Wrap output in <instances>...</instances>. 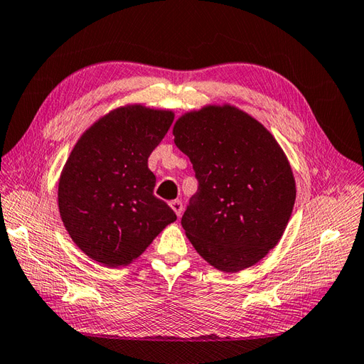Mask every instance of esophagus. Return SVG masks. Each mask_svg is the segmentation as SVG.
I'll return each instance as SVG.
<instances>
[{"mask_svg":"<svg viewBox=\"0 0 364 364\" xmlns=\"http://www.w3.org/2000/svg\"><path fill=\"white\" fill-rule=\"evenodd\" d=\"M171 208L173 209V213L176 214V217H181V213H183V203H181L180 200L171 201Z\"/></svg>","mask_w":364,"mask_h":364,"instance_id":"obj_1","label":"esophagus"}]
</instances>
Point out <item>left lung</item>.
Listing matches in <instances>:
<instances>
[{
    "mask_svg": "<svg viewBox=\"0 0 364 364\" xmlns=\"http://www.w3.org/2000/svg\"><path fill=\"white\" fill-rule=\"evenodd\" d=\"M173 136L198 180L181 218L193 248L226 273L257 264L281 240L296 200L284 150L257 119L230 104L184 113Z\"/></svg>",
    "mask_w": 364,
    "mask_h": 364,
    "instance_id": "obj_1",
    "label": "left lung"
}]
</instances>
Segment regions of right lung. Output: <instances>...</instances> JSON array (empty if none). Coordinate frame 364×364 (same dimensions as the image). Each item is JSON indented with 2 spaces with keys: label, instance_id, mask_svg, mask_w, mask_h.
Instances as JSON below:
<instances>
[{
  "label": "right lung",
  "instance_id": "add662e5",
  "mask_svg": "<svg viewBox=\"0 0 364 364\" xmlns=\"http://www.w3.org/2000/svg\"><path fill=\"white\" fill-rule=\"evenodd\" d=\"M171 109L117 107L83 132L58 180V210L73 242L104 267L136 260L176 220L154 196L149 156L173 122Z\"/></svg>",
  "mask_w": 364,
  "mask_h": 364
}]
</instances>
